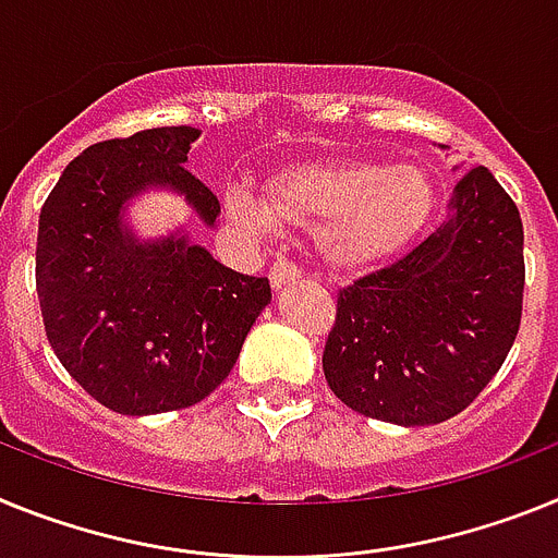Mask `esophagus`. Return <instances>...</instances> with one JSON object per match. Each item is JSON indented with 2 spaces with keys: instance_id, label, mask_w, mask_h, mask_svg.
<instances>
[{
  "instance_id": "1",
  "label": "esophagus",
  "mask_w": 558,
  "mask_h": 558,
  "mask_svg": "<svg viewBox=\"0 0 558 558\" xmlns=\"http://www.w3.org/2000/svg\"><path fill=\"white\" fill-rule=\"evenodd\" d=\"M300 278V266L289 258H278L272 266H269V280H272L275 289H283L286 283Z\"/></svg>"
}]
</instances>
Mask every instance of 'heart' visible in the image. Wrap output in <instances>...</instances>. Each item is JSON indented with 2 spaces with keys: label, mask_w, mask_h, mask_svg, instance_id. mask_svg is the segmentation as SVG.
Returning a JSON list of instances; mask_svg holds the SVG:
<instances>
[{
  "label": "heart",
  "mask_w": 558,
  "mask_h": 558,
  "mask_svg": "<svg viewBox=\"0 0 558 558\" xmlns=\"http://www.w3.org/2000/svg\"><path fill=\"white\" fill-rule=\"evenodd\" d=\"M264 202L246 187L227 193V216L252 235L275 221L319 232V250L342 269H362L404 250L435 207L433 177L418 165L331 159L275 173Z\"/></svg>",
  "instance_id": "b5f03b06"
}]
</instances>
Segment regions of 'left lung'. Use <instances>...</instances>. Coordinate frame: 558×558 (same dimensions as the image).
<instances>
[{
	"label": "left lung",
	"mask_w": 558,
	"mask_h": 558,
	"mask_svg": "<svg viewBox=\"0 0 558 558\" xmlns=\"http://www.w3.org/2000/svg\"><path fill=\"white\" fill-rule=\"evenodd\" d=\"M522 239L511 196L488 168H472L429 239L339 289L323 351L333 396L401 426L463 413L520 331Z\"/></svg>",
	"instance_id": "8db88e82"
}]
</instances>
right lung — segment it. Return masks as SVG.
<instances>
[{"instance_id": "obj_1", "label": "right lung", "mask_w": 558, "mask_h": 558, "mask_svg": "<svg viewBox=\"0 0 558 558\" xmlns=\"http://www.w3.org/2000/svg\"><path fill=\"white\" fill-rule=\"evenodd\" d=\"M193 125L89 145L38 216L36 292L52 351L72 379L120 415L193 407L230 376L266 278L232 272L185 235L143 244L120 210L148 185L185 193L213 225L219 198L185 168Z\"/></svg>"}]
</instances>
